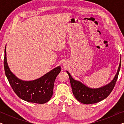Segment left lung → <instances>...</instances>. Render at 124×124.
Masks as SVG:
<instances>
[{
	"label": "left lung",
	"instance_id": "left-lung-1",
	"mask_svg": "<svg viewBox=\"0 0 124 124\" xmlns=\"http://www.w3.org/2000/svg\"><path fill=\"white\" fill-rule=\"evenodd\" d=\"M120 67H121V60H120L117 72L112 81L102 87L94 89L87 87L81 82L74 80L70 76V73L67 71V72L68 74L70 79L73 94L76 99L79 102L84 104H89L99 102L103 99H106L111 94L116 85Z\"/></svg>",
	"mask_w": 124,
	"mask_h": 124
}]
</instances>
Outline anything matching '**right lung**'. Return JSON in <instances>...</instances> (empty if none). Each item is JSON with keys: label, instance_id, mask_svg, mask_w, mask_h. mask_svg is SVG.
<instances>
[{"label": "right lung", "instance_id": "right-lung-1", "mask_svg": "<svg viewBox=\"0 0 124 124\" xmlns=\"http://www.w3.org/2000/svg\"><path fill=\"white\" fill-rule=\"evenodd\" d=\"M6 47L4 59L5 74L10 85L17 95L23 101L38 104H43L50 101L54 93L55 79L61 71L60 67L54 68L36 80H20L9 70L7 62Z\"/></svg>", "mask_w": 124, "mask_h": 124}]
</instances>
